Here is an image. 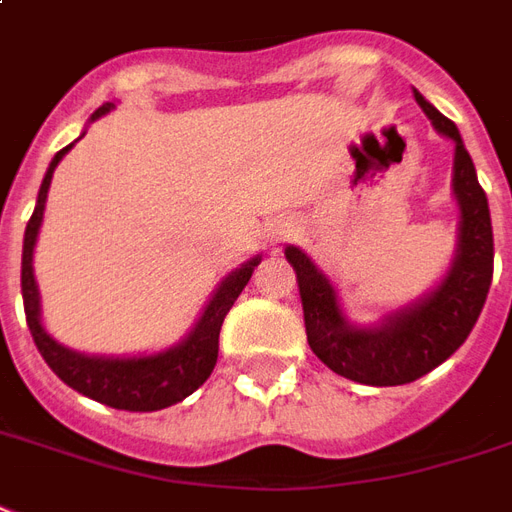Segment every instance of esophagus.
I'll return each mask as SVG.
<instances>
[{
    "mask_svg": "<svg viewBox=\"0 0 512 512\" xmlns=\"http://www.w3.org/2000/svg\"><path fill=\"white\" fill-rule=\"evenodd\" d=\"M299 229H302V221H299V218H294V215H286V218H278V221L272 224L270 237L275 242L288 240V237H294V234H297Z\"/></svg>",
    "mask_w": 512,
    "mask_h": 512,
    "instance_id": "esophagus-1",
    "label": "esophagus"
}]
</instances>
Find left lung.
<instances>
[{"label":"left lung","mask_w":512,"mask_h":512,"mask_svg":"<svg viewBox=\"0 0 512 512\" xmlns=\"http://www.w3.org/2000/svg\"><path fill=\"white\" fill-rule=\"evenodd\" d=\"M418 107L434 129L451 137L453 194L459 202V245L440 286L410 307L386 315L378 326H353L340 310L337 291L313 259L288 245L286 259L297 272L305 310L307 343L337 375L364 386H402L440 367L470 337L489 297L494 275V232L486 191L453 121L416 91Z\"/></svg>","instance_id":"8db88e82"}]
</instances>
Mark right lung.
I'll return each mask as SVG.
<instances>
[{
    "label": "right lung",
    "instance_id": "right-lung-1",
    "mask_svg": "<svg viewBox=\"0 0 512 512\" xmlns=\"http://www.w3.org/2000/svg\"><path fill=\"white\" fill-rule=\"evenodd\" d=\"M113 107V102H105L91 115V121L110 113ZM72 145L61 148L53 156L51 167L42 178L34 213L26 224V232H23L21 294L26 324H29V332L34 337V345L42 353L45 364L69 388H75L83 397L96 399L102 405L115 407V410H129V413H153V410L178 405L180 399L194 394L210 378L215 361H218L221 324H224L226 313L232 310L234 299L240 297L242 288L248 286L253 267H259L261 256H253L251 261L242 264L240 270H234L232 275L221 280V286L215 288L213 299L207 302L205 313L199 315V321L188 332L186 340H180L178 345H172L167 351L151 353V356H132V359H107V356H86V353L69 351L45 332L40 321V291H37V280H34L32 256L34 242L40 234L42 210H45V199H48V188H51L53 169L59 167V161L64 159V153Z\"/></svg>",
    "mask_w": 512,
    "mask_h": 512
}]
</instances>
